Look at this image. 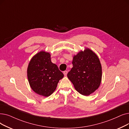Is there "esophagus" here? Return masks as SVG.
Wrapping results in <instances>:
<instances>
[{"instance_id":"34e87169","label":"esophagus","mask_w":129,"mask_h":129,"mask_svg":"<svg viewBox=\"0 0 129 129\" xmlns=\"http://www.w3.org/2000/svg\"><path fill=\"white\" fill-rule=\"evenodd\" d=\"M68 71H64V72H63L64 75L65 76H66V75H67V74H68Z\"/></svg>"}]
</instances>
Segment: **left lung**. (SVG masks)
I'll return each instance as SVG.
<instances>
[{
	"instance_id": "1",
	"label": "left lung",
	"mask_w": 129,
	"mask_h": 129,
	"mask_svg": "<svg viewBox=\"0 0 129 129\" xmlns=\"http://www.w3.org/2000/svg\"><path fill=\"white\" fill-rule=\"evenodd\" d=\"M73 66L68 73L69 79L76 90L87 96L97 89L102 78V67L97 55L89 49H86L74 56Z\"/></svg>"
}]
</instances>
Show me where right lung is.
Here are the masks:
<instances>
[{
  "label": "right lung",
  "mask_w": 129,
  "mask_h": 129,
  "mask_svg": "<svg viewBox=\"0 0 129 129\" xmlns=\"http://www.w3.org/2000/svg\"><path fill=\"white\" fill-rule=\"evenodd\" d=\"M27 76L33 90L44 96H49L64 77L57 66L53 64L49 53L44 51L34 56L28 66Z\"/></svg>",
  "instance_id": "obj_1"
}]
</instances>
